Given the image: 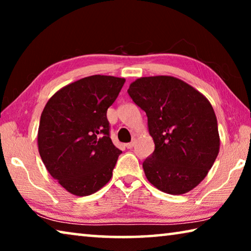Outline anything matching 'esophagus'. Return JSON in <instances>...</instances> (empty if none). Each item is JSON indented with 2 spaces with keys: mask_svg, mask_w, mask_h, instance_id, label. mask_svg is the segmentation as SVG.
I'll return each instance as SVG.
<instances>
[{
  "mask_svg": "<svg viewBox=\"0 0 251 251\" xmlns=\"http://www.w3.org/2000/svg\"><path fill=\"white\" fill-rule=\"evenodd\" d=\"M134 145H135V139H134V141H131L130 143H127L126 144V147L128 148V150H130V148L134 147Z\"/></svg>",
  "mask_w": 251,
  "mask_h": 251,
  "instance_id": "1",
  "label": "esophagus"
}]
</instances>
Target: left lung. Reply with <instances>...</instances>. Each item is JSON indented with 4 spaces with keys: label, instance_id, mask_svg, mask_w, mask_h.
I'll return each mask as SVG.
<instances>
[{
    "label": "left lung",
    "instance_id": "8db88e82",
    "mask_svg": "<svg viewBox=\"0 0 251 251\" xmlns=\"http://www.w3.org/2000/svg\"><path fill=\"white\" fill-rule=\"evenodd\" d=\"M128 94L147 115L155 151L143 163L146 178L171 195L190 192L217 158L220 138L214 108L196 88L174 76L137 78Z\"/></svg>",
    "mask_w": 251,
    "mask_h": 251
}]
</instances>
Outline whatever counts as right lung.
I'll list each match as a JSON object with an SVG mask.
<instances>
[{
    "label": "right lung",
    "instance_id": "right-lung-1",
    "mask_svg": "<svg viewBox=\"0 0 251 251\" xmlns=\"http://www.w3.org/2000/svg\"><path fill=\"white\" fill-rule=\"evenodd\" d=\"M125 78L93 75L62 87L42 112L37 146L48 172L75 196H88L113 176L122 151L109 137L106 113Z\"/></svg>",
    "mask_w": 251,
    "mask_h": 251
}]
</instances>
